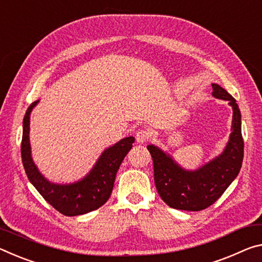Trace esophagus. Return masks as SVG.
I'll return each instance as SVG.
<instances>
[{
    "instance_id": "obj_1",
    "label": "esophagus",
    "mask_w": 262,
    "mask_h": 262,
    "mask_svg": "<svg viewBox=\"0 0 262 262\" xmlns=\"http://www.w3.org/2000/svg\"><path fill=\"white\" fill-rule=\"evenodd\" d=\"M151 138V133L149 129H140L138 133H136V141L139 143H144Z\"/></svg>"
}]
</instances>
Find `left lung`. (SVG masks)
Returning <instances> with one entry per match:
<instances>
[{"instance_id": "1", "label": "left lung", "mask_w": 262, "mask_h": 262, "mask_svg": "<svg viewBox=\"0 0 262 262\" xmlns=\"http://www.w3.org/2000/svg\"><path fill=\"white\" fill-rule=\"evenodd\" d=\"M213 97L228 100L233 108L232 133L225 150L196 171H185L169 156L148 146L152 157L154 180L160 197L172 209L201 211L209 207L225 192L238 176L244 159L242 114L235 99L217 84H212Z\"/></svg>"}]
</instances>
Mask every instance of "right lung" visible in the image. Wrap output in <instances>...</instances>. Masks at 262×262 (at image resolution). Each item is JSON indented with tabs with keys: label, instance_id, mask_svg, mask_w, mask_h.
Segmentation results:
<instances>
[{
	"label": "right lung",
	"instance_id": "obj_1",
	"mask_svg": "<svg viewBox=\"0 0 262 262\" xmlns=\"http://www.w3.org/2000/svg\"><path fill=\"white\" fill-rule=\"evenodd\" d=\"M32 102L23 120V136L20 144L22 162L29 181L58 212L69 217L85 214L102 206L108 201L113 190L116 172L122 160L130 150L135 139L133 136L122 139L113 147L106 149L89 175L80 182L69 185H57L48 182L40 175L31 159L29 129L30 113L36 103Z\"/></svg>",
	"mask_w": 262,
	"mask_h": 262
}]
</instances>
